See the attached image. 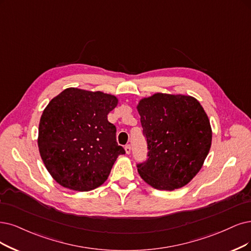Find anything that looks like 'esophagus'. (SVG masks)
<instances>
[{"mask_svg":"<svg viewBox=\"0 0 251 251\" xmlns=\"http://www.w3.org/2000/svg\"><path fill=\"white\" fill-rule=\"evenodd\" d=\"M125 152H126V154H130V152H131L130 145H126L125 146Z\"/></svg>","mask_w":251,"mask_h":251,"instance_id":"34e87169","label":"esophagus"}]
</instances>
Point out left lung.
<instances>
[{
	"label": "left lung",
	"mask_w": 251,
	"mask_h": 251,
	"mask_svg": "<svg viewBox=\"0 0 251 251\" xmlns=\"http://www.w3.org/2000/svg\"><path fill=\"white\" fill-rule=\"evenodd\" d=\"M148 158L137 164L142 179L159 190L188 184L210 151L212 129L200 102L191 96L156 93L137 104Z\"/></svg>",
	"instance_id": "obj_1"
}]
</instances>
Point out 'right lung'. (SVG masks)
Wrapping results in <instances>:
<instances>
[{
    "label": "right lung",
    "mask_w": 251,
    "mask_h": 251,
    "mask_svg": "<svg viewBox=\"0 0 251 251\" xmlns=\"http://www.w3.org/2000/svg\"><path fill=\"white\" fill-rule=\"evenodd\" d=\"M118 98L100 91L68 88L43 110L38 133L42 161L61 186L90 191L103 184L119 155L117 128L107 115Z\"/></svg>",
    "instance_id": "add662e5"
}]
</instances>
